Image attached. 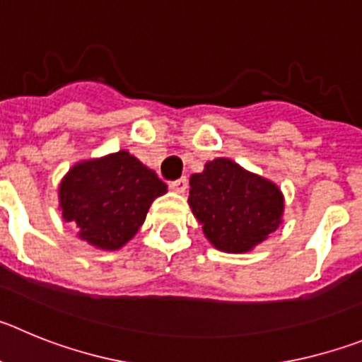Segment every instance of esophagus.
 Here are the masks:
<instances>
[{
    "label": "esophagus",
    "instance_id": "esophagus-1",
    "mask_svg": "<svg viewBox=\"0 0 362 362\" xmlns=\"http://www.w3.org/2000/svg\"><path fill=\"white\" fill-rule=\"evenodd\" d=\"M170 188L174 192H177V194H185L188 188V179L187 177H181V179H175V181H172L170 183Z\"/></svg>",
    "mask_w": 362,
    "mask_h": 362
}]
</instances>
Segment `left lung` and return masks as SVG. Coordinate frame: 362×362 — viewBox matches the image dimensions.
<instances>
[{
  "label": "left lung",
  "instance_id": "obj_1",
  "mask_svg": "<svg viewBox=\"0 0 362 362\" xmlns=\"http://www.w3.org/2000/svg\"><path fill=\"white\" fill-rule=\"evenodd\" d=\"M192 214L204 238L226 254H246L283 223L284 196L274 181L217 158L190 175Z\"/></svg>",
  "mask_w": 362,
  "mask_h": 362
}]
</instances>
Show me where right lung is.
I'll return each mask as SVG.
<instances>
[{
	"instance_id": "right-lung-1",
	"label": "right lung",
	"mask_w": 362,
	"mask_h": 362,
	"mask_svg": "<svg viewBox=\"0 0 362 362\" xmlns=\"http://www.w3.org/2000/svg\"><path fill=\"white\" fill-rule=\"evenodd\" d=\"M166 194L158 174L129 150L79 161L59 183L63 219L99 250H119L145 223L153 199Z\"/></svg>"
}]
</instances>
